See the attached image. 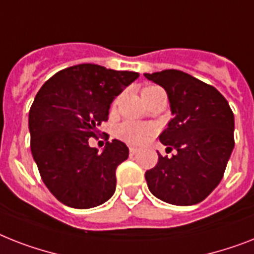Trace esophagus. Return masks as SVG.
Wrapping results in <instances>:
<instances>
[{
    "label": "esophagus",
    "mask_w": 254,
    "mask_h": 254,
    "mask_svg": "<svg viewBox=\"0 0 254 254\" xmlns=\"http://www.w3.org/2000/svg\"><path fill=\"white\" fill-rule=\"evenodd\" d=\"M138 151H139V150H138V148H135V147H130V148H129V152H130L131 156L135 155V154H137Z\"/></svg>",
    "instance_id": "34e87169"
}]
</instances>
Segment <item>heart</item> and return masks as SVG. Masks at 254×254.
<instances>
[{
    "mask_svg": "<svg viewBox=\"0 0 254 254\" xmlns=\"http://www.w3.org/2000/svg\"><path fill=\"white\" fill-rule=\"evenodd\" d=\"M159 87L155 86H148L142 90V98L145 100L147 98V95L151 94L152 91H155ZM117 137L121 138L123 141L127 142V143H133V145H142L147 141L148 138L151 137L154 133V127L151 125H143V124L138 123H127L121 124L120 127H117Z\"/></svg>",
    "mask_w": 254,
    "mask_h": 254,
    "instance_id": "obj_1",
    "label": "heart"
}]
</instances>
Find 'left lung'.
<instances>
[{"label":"left lung","instance_id":"1","mask_svg":"<svg viewBox=\"0 0 254 254\" xmlns=\"http://www.w3.org/2000/svg\"><path fill=\"white\" fill-rule=\"evenodd\" d=\"M162 86L172 120L159 135L171 158L158 152V164L145 174L148 190L176 206L203 201L218 187L234 150L235 119L216 88L180 70L143 74Z\"/></svg>","mask_w":254,"mask_h":254}]
</instances>
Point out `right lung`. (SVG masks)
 <instances>
[{
  "label": "right lung",
  "instance_id": "add662e5",
  "mask_svg": "<svg viewBox=\"0 0 254 254\" xmlns=\"http://www.w3.org/2000/svg\"><path fill=\"white\" fill-rule=\"evenodd\" d=\"M138 77L79 64L49 78L35 96L28 115L31 152L44 184L64 205L91 209L116 190V168L129 148L113 139L99 152L88 139L107 121L115 98Z\"/></svg>",
  "mask_w": 254,
  "mask_h": 254
}]
</instances>
